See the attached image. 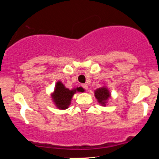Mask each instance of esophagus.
<instances>
[{
    "label": "esophagus",
    "instance_id": "34e87169",
    "mask_svg": "<svg viewBox=\"0 0 159 159\" xmlns=\"http://www.w3.org/2000/svg\"><path fill=\"white\" fill-rule=\"evenodd\" d=\"M82 87H83L85 90H87V89H88V85H87V84H82Z\"/></svg>",
    "mask_w": 159,
    "mask_h": 159
}]
</instances>
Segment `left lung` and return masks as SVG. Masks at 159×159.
Here are the masks:
<instances>
[{
	"instance_id": "obj_1",
	"label": "left lung",
	"mask_w": 159,
	"mask_h": 159,
	"mask_svg": "<svg viewBox=\"0 0 159 159\" xmlns=\"http://www.w3.org/2000/svg\"><path fill=\"white\" fill-rule=\"evenodd\" d=\"M95 97L97 99L98 102L102 105V106H106L109 98L111 97V94L110 90L106 86L100 87V88L96 89L94 90Z\"/></svg>"
}]
</instances>
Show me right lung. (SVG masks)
<instances>
[{
  "label": "right lung",
  "mask_w": 159,
  "mask_h": 159,
  "mask_svg": "<svg viewBox=\"0 0 159 159\" xmlns=\"http://www.w3.org/2000/svg\"><path fill=\"white\" fill-rule=\"evenodd\" d=\"M84 90L81 87L69 90V88L65 87V85L61 81H58L56 83L54 90L51 96L53 102L58 109L65 110L68 108L71 105V101L74 94L76 93V92H84Z\"/></svg>",
  "instance_id": "right-lung-1"
}]
</instances>
